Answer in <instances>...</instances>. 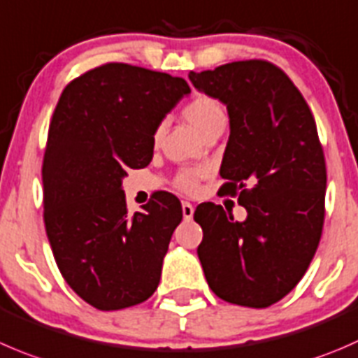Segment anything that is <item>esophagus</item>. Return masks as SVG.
Here are the masks:
<instances>
[{
    "label": "esophagus",
    "mask_w": 358,
    "mask_h": 358,
    "mask_svg": "<svg viewBox=\"0 0 358 358\" xmlns=\"http://www.w3.org/2000/svg\"><path fill=\"white\" fill-rule=\"evenodd\" d=\"M182 213L185 220H190L194 217V206L189 203V201H183L182 203Z\"/></svg>",
    "instance_id": "obj_1"
}]
</instances>
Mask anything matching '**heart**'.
<instances>
[{
    "label": "heart",
    "instance_id": "heart-1",
    "mask_svg": "<svg viewBox=\"0 0 358 358\" xmlns=\"http://www.w3.org/2000/svg\"><path fill=\"white\" fill-rule=\"evenodd\" d=\"M182 115L185 117L187 122L201 134L208 133L217 127H224L225 112L218 99L211 98L208 94H196L182 110ZM162 133H164V122L159 124L157 129L154 131V143L161 141ZM206 175L204 168H183L176 173L175 187L182 192H194L199 185V180Z\"/></svg>",
    "mask_w": 358,
    "mask_h": 358
}]
</instances>
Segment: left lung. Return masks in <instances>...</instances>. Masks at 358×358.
Listing matches in <instances>:
<instances>
[{
  "instance_id": "8db88e82",
  "label": "left lung",
  "mask_w": 358,
  "mask_h": 358,
  "mask_svg": "<svg viewBox=\"0 0 358 358\" xmlns=\"http://www.w3.org/2000/svg\"><path fill=\"white\" fill-rule=\"evenodd\" d=\"M189 78L227 106L220 192L238 196L248 213L234 222L218 204L196 208L204 276L227 303L271 306L301 282L324 227L327 171L313 113L292 80L260 59L190 71Z\"/></svg>"
}]
</instances>
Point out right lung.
Segmentation results:
<instances>
[{"label":"right lung","instance_id":"add662e5","mask_svg":"<svg viewBox=\"0 0 358 358\" xmlns=\"http://www.w3.org/2000/svg\"><path fill=\"white\" fill-rule=\"evenodd\" d=\"M189 92L180 76L106 62L59 98L41 168L45 229L62 278L98 310L157 289L182 204L166 192L129 215L122 178L152 161L154 131Z\"/></svg>","mask_w":358,"mask_h":358}]
</instances>
